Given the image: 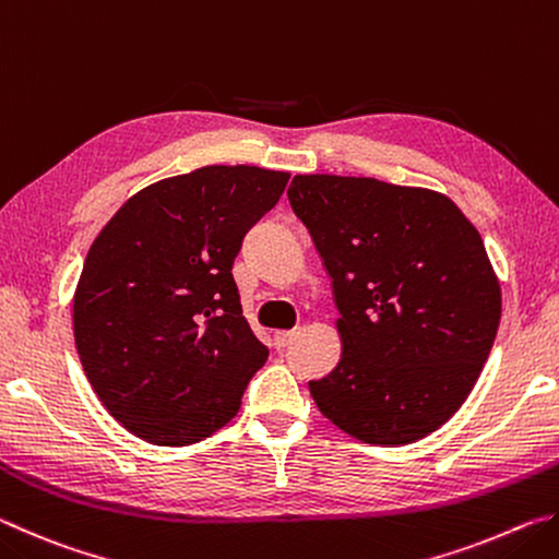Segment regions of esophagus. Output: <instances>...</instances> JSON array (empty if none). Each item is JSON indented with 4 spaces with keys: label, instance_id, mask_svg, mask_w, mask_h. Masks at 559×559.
<instances>
[{
    "label": "esophagus",
    "instance_id": "1",
    "mask_svg": "<svg viewBox=\"0 0 559 559\" xmlns=\"http://www.w3.org/2000/svg\"><path fill=\"white\" fill-rule=\"evenodd\" d=\"M293 337H296L293 330H278V333L273 335V345H276V349H283L293 343Z\"/></svg>",
    "mask_w": 559,
    "mask_h": 559
}]
</instances>
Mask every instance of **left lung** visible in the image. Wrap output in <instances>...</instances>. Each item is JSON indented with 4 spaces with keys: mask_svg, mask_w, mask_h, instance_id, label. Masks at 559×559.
<instances>
[{
    "mask_svg": "<svg viewBox=\"0 0 559 559\" xmlns=\"http://www.w3.org/2000/svg\"><path fill=\"white\" fill-rule=\"evenodd\" d=\"M288 200L333 281L343 355L308 382L335 427L419 441L466 402L493 347L500 283L447 194L374 177L296 175Z\"/></svg>",
    "mask_w": 559,
    "mask_h": 559,
    "instance_id": "1",
    "label": "left lung"
}]
</instances>
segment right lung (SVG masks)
Segmentation results:
<instances>
[{
    "label": "right lung",
    "mask_w": 559,
    "mask_h": 559,
    "mask_svg": "<svg viewBox=\"0 0 559 559\" xmlns=\"http://www.w3.org/2000/svg\"><path fill=\"white\" fill-rule=\"evenodd\" d=\"M288 173L210 165L140 189L91 243L73 337L103 406L130 433L187 447L229 424L269 359L231 266Z\"/></svg>",
    "instance_id": "add662e5"
}]
</instances>
